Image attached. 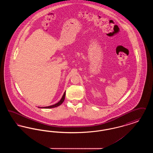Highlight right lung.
Returning <instances> with one entry per match:
<instances>
[{
  "mask_svg": "<svg viewBox=\"0 0 153 153\" xmlns=\"http://www.w3.org/2000/svg\"><path fill=\"white\" fill-rule=\"evenodd\" d=\"M65 92H64V95L62 96V98H61V99L60 100V101H59V102H57V103H56V104H54V105H50V106H48V107H39V108H54V107H58L59 105H60L64 101V100H65Z\"/></svg>",
  "mask_w": 153,
  "mask_h": 153,
  "instance_id": "right-lung-1",
  "label": "right lung"
}]
</instances>
